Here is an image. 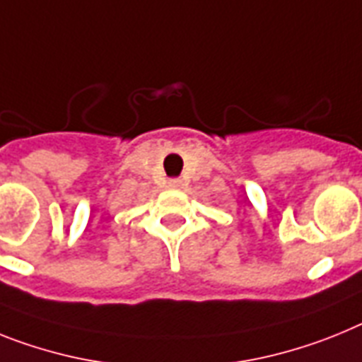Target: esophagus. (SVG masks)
<instances>
[{"mask_svg": "<svg viewBox=\"0 0 362 362\" xmlns=\"http://www.w3.org/2000/svg\"><path fill=\"white\" fill-rule=\"evenodd\" d=\"M170 188H181L183 187V181L181 179H170Z\"/></svg>", "mask_w": 362, "mask_h": 362, "instance_id": "obj_1", "label": "esophagus"}]
</instances>
